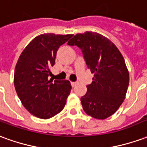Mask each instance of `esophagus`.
I'll use <instances>...</instances> for the list:
<instances>
[{"label":"esophagus","instance_id":"esophagus-1","mask_svg":"<svg viewBox=\"0 0 147 147\" xmlns=\"http://www.w3.org/2000/svg\"><path fill=\"white\" fill-rule=\"evenodd\" d=\"M71 86H76L77 84H78V83H77V82H71Z\"/></svg>","mask_w":147,"mask_h":147}]
</instances>
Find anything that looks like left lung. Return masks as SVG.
I'll return each mask as SVG.
<instances>
[{
    "mask_svg": "<svg viewBox=\"0 0 147 147\" xmlns=\"http://www.w3.org/2000/svg\"><path fill=\"white\" fill-rule=\"evenodd\" d=\"M67 44L82 49L94 74L86 94L81 98L83 110L95 119L108 118L123 103L129 84V72L121 53L109 39L92 31L77 34Z\"/></svg>",
    "mask_w": 147,
    "mask_h": 147,
    "instance_id": "8db88e82",
    "label": "left lung"
}]
</instances>
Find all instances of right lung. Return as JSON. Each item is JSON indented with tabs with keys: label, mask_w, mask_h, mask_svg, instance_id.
<instances>
[{
	"label": "right lung",
	"mask_w": 147,
	"mask_h": 147,
	"mask_svg": "<svg viewBox=\"0 0 147 147\" xmlns=\"http://www.w3.org/2000/svg\"><path fill=\"white\" fill-rule=\"evenodd\" d=\"M73 34H42L26 46L18 59L14 85L18 97L30 113L49 119L61 113L70 94L68 80H49L58 49Z\"/></svg>",
	"instance_id": "add662e5"
}]
</instances>
